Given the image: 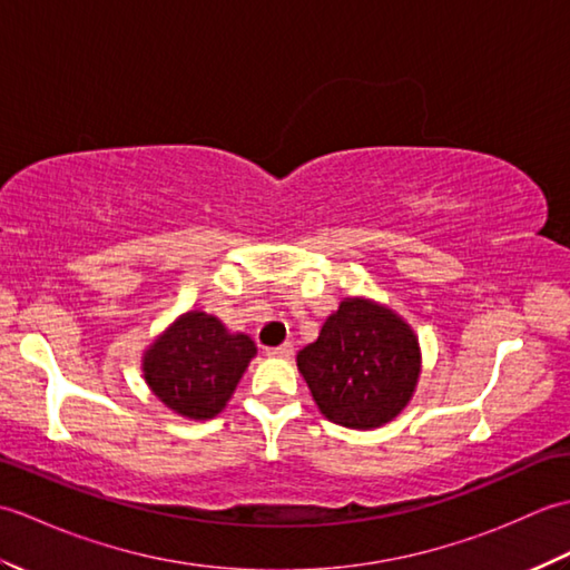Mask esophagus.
Instances as JSON below:
<instances>
[{
  "label": "esophagus",
  "mask_w": 570,
  "mask_h": 570,
  "mask_svg": "<svg viewBox=\"0 0 570 570\" xmlns=\"http://www.w3.org/2000/svg\"><path fill=\"white\" fill-rule=\"evenodd\" d=\"M266 355L269 357H292L294 355V345L292 343H282V345H276V347H266Z\"/></svg>",
  "instance_id": "esophagus-1"
}]
</instances>
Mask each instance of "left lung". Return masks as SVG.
<instances>
[{
    "instance_id": "left-lung-1",
    "label": "left lung",
    "mask_w": 570,
    "mask_h": 570,
    "mask_svg": "<svg viewBox=\"0 0 570 570\" xmlns=\"http://www.w3.org/2000/svg\"><path fill=\"white\" fill-rule=\"evenodd\" d=\"M296 362L323 416L347 429L392 421L409 404L421 370L409 325L362 298L343 301Z\"/></svg>"
}]
</instances>
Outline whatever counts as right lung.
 <instances>
[{
    "label": "right lung",
    "instance_id": "add662e5",
    "mask_svg": "<svg viewBox=\"0 0 570 570\" xmlns=\"http://www.w3.org/2000/svg\"><path fill=\"white\" fill-rule=\"evenodd\" d=\"M254 353L247 335L227 333L215 316L190 311L149 347L144 377L176 414L205 421L225 409Z\"/></svg>",
    "mask_w": 570,
    "mask_h": 570
}]
</instances>
